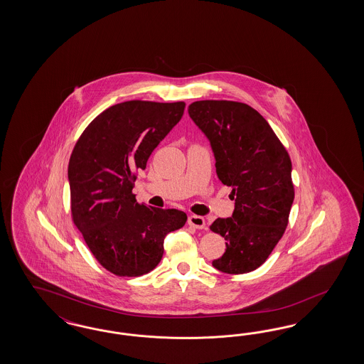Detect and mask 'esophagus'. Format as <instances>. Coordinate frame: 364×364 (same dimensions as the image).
I'll list each match as a JSON object with an SVG mask.
<instances>
[{
  "instance_id": "obj_1",
  "label": "esophagus",
  "mask_w": 364,
  "mask_h": 364,
  "mask_svg": "<svg viewBox=\"0 0 364 364\" xmlns=\"http://www.w3.org/2000/svg\"><path fill=\"white\" fill-rule=\"evenodd\" d=\"M188 224L191 227H195L196 230H203L205 227V220H204V218L198 216V215H191L188 218Z\"/></svg>"
}]
</instances>
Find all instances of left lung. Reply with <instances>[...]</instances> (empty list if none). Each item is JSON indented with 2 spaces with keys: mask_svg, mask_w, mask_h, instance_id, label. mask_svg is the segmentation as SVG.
<instances>
[{
  "mask_svg": "<svg viewBox=\"0 0 364 364\" xmlns=\"http://www.w3.org/2000/svg\"><path fill=\"white\" fill-rule=\"evenodd\" d=\"M188 113L208 137L218 177L232 188L235 200L231 218L210 224L227 245L212 265L231 275L251 272L286 231L295 198L289 154L264 117L247 104L203 100L192 102Z\"/></svg>",
  "mask_w": 364,
  "mask_h": 364,
  "instance_id": "obj_1",
  "label": "left lung"
}]
</instances>
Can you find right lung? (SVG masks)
I'll use <instances>...</instances> for the list:
<instances>
[{"label": "right lung", "mask_w": 364, "mask_h": 364, "mask_svg": "<svg viewBox=\"0 0 364 364\" xmlns=\"http://www.w3.org/2000/svg\"><path fill=\"white\" fill-rule=\"evenodd\" d=\"M186 102L132 100L116 104L89 124L68 166L72 219L90 252L116 276L151 272L164 239L187 221L183 210L139 204L132 193L139 169L181 120Z\"/></svg>", "instance_id": "1"}]
</instances>
